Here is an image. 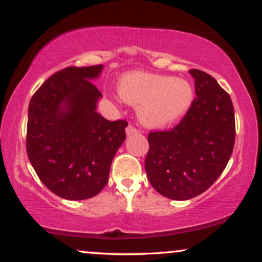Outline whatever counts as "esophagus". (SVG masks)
<instances>
[{"instance_id": "esophagus-1", "label": "esophagus", "mask_w": 262, "mask_h": 262, "mask_svg": "<svg viewBox=\"0 0 262 262\" xmlns=\"http://www.w3.org/2000/svg\"><path fill=\"white\" fill-rule=\"evenodd\" d=\"M125 133H127L128 137H130V135H134V134H137V133H138V129L135 128L134 125L129 124L128 127H127V129H125Z\"/></svg>"}]
</instances>
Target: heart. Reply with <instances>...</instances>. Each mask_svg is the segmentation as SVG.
I'll return each instance as SVG.
<instances>
[{
	"instance_id": "1",
	"label": "heart",
	"mask_w": 262,
	"mask_h": 262,
	"mask_svg": "<svg viewBox=\"0 0 262 262\" xmlns=\"http://www.w3.org/2000/svg\"><path fill=\"white\" fill-rule=\"evenodd\" d=\"M121 97L139 106L140 121L149 127H166L188 112L194 98L187 80L145 73H132L118 83Z\"/></svg>"
}]
</instances>
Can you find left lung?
I'll use <instances>...</instances> for the list:
<instances>
[{
  "label": "left lung",
  "mask_w": 262,
  "mask_h": 262,
  "mask_svg": "<svg viewBox=\"0 0 262 262\" xmlns=\"http://www.w3.org/2000/svg\"><path fill=\"white\" fill-rule=\"evenodd\" d=\"M189 74L197 97L176 127L150 132L145 159L152 187L176 201L207 191L224 171L235 141L230 96L204 71L192 69Z\"/></svg>",
  "instance_id": "left-lung-1"
}]
</instances>
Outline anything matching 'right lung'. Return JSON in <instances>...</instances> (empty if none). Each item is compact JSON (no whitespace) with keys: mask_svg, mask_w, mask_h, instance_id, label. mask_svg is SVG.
I'll use <instances>...</instances> for the list:
<instances>
[{"mask_svg":"<svg viewBox=\"0 0 262 262\" xmlns=\"http://www.w3.org/2000/svg\"><path fill=\"white\" fill-rule=\"evenodd\" d=\"M102 69L103 65H93L60 70L29 102L28 159L40 181L65 200L100 193L125 140L128 123L107 121L96 111L102 93L92 80Z\"/></svg>","mask_w":262,"mask_h":262,"instance_id":"1","label":"right lung"}]
</instances>
